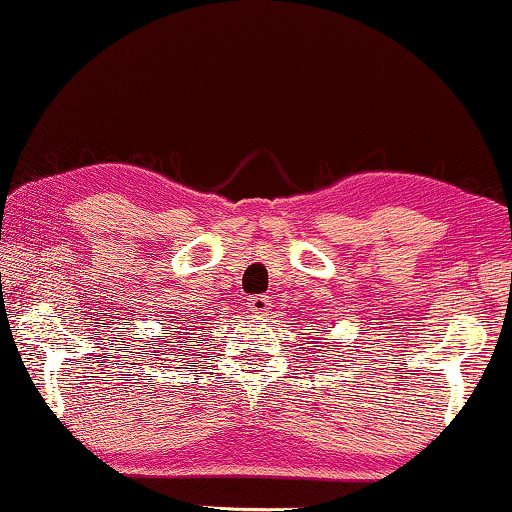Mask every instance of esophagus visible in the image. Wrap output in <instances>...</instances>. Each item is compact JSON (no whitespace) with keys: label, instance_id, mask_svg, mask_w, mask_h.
Listing matches in <instances>:
<instances>
[{"label":"esophagus","instance_id":"34e87169","mask_svg":"<svg viewBox=\"0 0 512 512\" xmlns=\"http://www.w3.org/2000/svg\"><path fill=\"white\" fill-rule=\"evenodd\" d=\"M247 307H249L251 314L265 316L272 309V300L268 298V295H254V298H249Z\"/></svg>","mask_w":512,"mask_h":512}]
</instances>
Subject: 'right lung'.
<instances>
[{"label":"right lung","mask_w":512,"mask_h":512,"mask_svg":"<svg viewBox=\"0 0 512 512\" xmlns=\"http://www.w3.org/2000/svg\"><path fill=\"white\" fill-rule=\"evenodd\" d=\"M175 330H177V328H175Z\"/></svg>","instance_id":"add662e5"}]
</instances>
